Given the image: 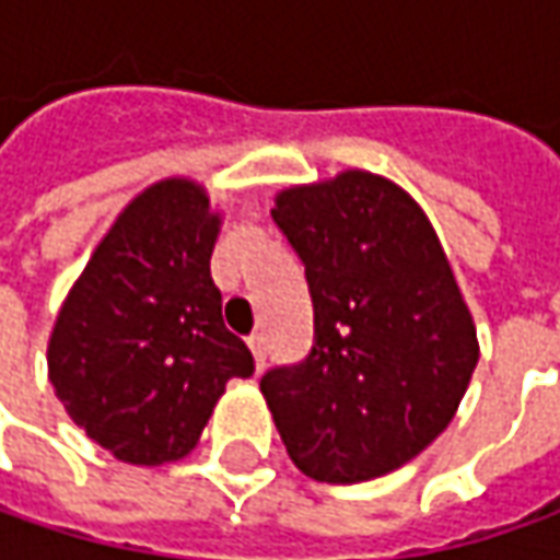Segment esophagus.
Wrapping results in <instances>:
<instances>
[{
  "instance_id": "esophagus-1",
  "label": "esophagus",
  "mask_w": 560,
  "mask_h": 560,
  "mask_svg": "<svg viewBox=\"0 0 560 560\" xmlns=\"http://www.w3.org/2000/svg\"><path fill=\"white\" fill-rule=\"evenodd\" d=\"M248 349H252V355H255V364H258V371H261V368H265V361H268V336L252 334V336H248Z\"/></svg>"
}]
</instances>
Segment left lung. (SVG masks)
<instances>
[{
  "label": "left lung",
  "instance_id": "obj_1",
  "mask_svg": "<svg viewBox=\"0 0 560 560\" xmlns=\"http://www.w3.org/2000/svg\"><path fill=\"white\" fill-rule=\"evenodd\" d=\"M305 268L308 355L261 376L292 464L320 483L374 480L420 455L477 368V330L440 240L396 184L346 171L270 211Z\"/></svg>",
  "mask_w": 560,
  "mask_h": 560
}]
</instances>
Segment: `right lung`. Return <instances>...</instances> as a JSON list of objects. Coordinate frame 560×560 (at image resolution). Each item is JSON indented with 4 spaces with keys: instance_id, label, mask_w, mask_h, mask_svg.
Instances as JSON below:
<instances>
[{
    "instance_id": "obj_1",
    "label": "right lung",
    "mask_w": 560,
    "mask_h": 560,
    "mask_svg": "<svg viewBox=\"0 0 560 560\" xmlns=\"http://www.w3.org/2000/svg\"><path fill=\"white\" fill-rule=\"evenodd\" d=\"M218 224L196 184L149 186L98 243L55 320V393L120 462L184 458L226 380L255 371L211 280Z\"/></svg>"
}]
</instances>
